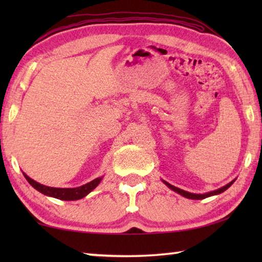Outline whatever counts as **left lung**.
Masks as SVG:
<instances>
[{
  "instance_id": "left-lung-1",
  "label": "left lung",
  "mask_w": 262,
  "mask_h": 262,
  "mask_svg": "<svg viewBox=\"0 0 262 262\" xmlns=\"http://www.w3.org/2000/svg\"><path fill=\"white\" fill-rule=\"evenodd\" d=\"M233 181H234V180H233ZM233 181H231V183L228 184V185H225L224 187L219 188V189H216V190H212V192L206 193V194H193V193L186 192V190H183V189H180V188H178V187H176V186L170 185L168 183H166V181H164V184H165V185L167 186V187H170L172 190H174V192L179 193L180 195H183V196H185V198L193 199V200H202V199H206V198H208V196H211V195L221 194L222 192H224V190H227V189L230 187V186H231V185L233 184Z\"/></svg>"
}]
</instances>
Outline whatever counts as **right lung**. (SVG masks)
Masks as SVG:
<instances>
[{
  "label": "right lung",
  "instance_id": "add662e5",
  "mask_svg": "<svg viewBox=\"0 0 262 262\" xmlns=\"http://www.w3.org/2000/svg\"><path fill=\"white\" fill-rule=\"evenodd\" d=\"M24 177L26 178V180L33 186V187L39 190V192L48 195V196H53L55 199H59V200H66V201H74V200H79L88 195L91 190H94L98 184L100 183L101 178H96L90 183H88L85 185L81 186V187L77 188H55V187H48V186L41 185L34 181L33 179H31L30 177L26 176L25 173H23Z\"/></svg>",
  "mask_w": 262,
  "mask_h": 262
}]
</instances>
